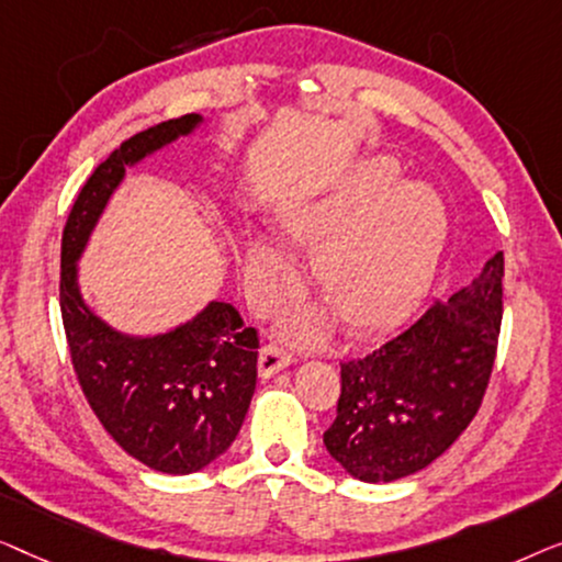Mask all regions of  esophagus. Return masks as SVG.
I'll return each mask as SVG.
<instances>
[{
    "mask_svg": "<svg viewBox=\"0 0 562 562\" xmlns=\"http://www.w3.org/2000/svg\"><path fill=\"white\" fill-rule=\"evenodd\" d=\"M290 363H292V357L284 349H280V346H265V349L259 351V363H257L259 376L270 379L278 374V371L288 369Z\"/></svg>",
    "mask_w": 562,
    "mask_h": 562,
    "instance_id": "1",
    "label": "esophagus"
}]
</instances>
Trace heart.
<instances>
[{
    "label": "heart",
    "mask_w": 562,
    "mask_h": 562,
    "mask_svg": "<svg viewBox=\"0 0 562 562\" xmlns=\"http://www.w3.org/2000/svg\"><path fill=\"white\" fill-rule=\"evenodd\" d=\"M397 178V162L369 157L326 193L280 213V232L297 247L315 249V288L357 334L397 326L423 303L446 244V205L438 193ZM247 265L265 303L292 278L290 255L270 236L251 239ZM288 330L300 341H313L323 323L313 313H297Z\"/></svg>",
    "instance_id": "b5f03b06"
}]
</instances>
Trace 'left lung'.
Returning <instances> with one entry per match:
<instances>
[{"mask_svg":"<svg viewBox=\"0 0 562 562\" xmlns=\"http://www.w3.org/2000/svg\"><path fill=\"white\" fill-rule=\"evenodd\" d=\"M504 255L446 303L363 359L341 363V397L326 450L367 484L413 476L469 428L492 376L502 328Z\"/></svg>","mask_w":562,"mask_h":562,"instance_id":"1","label":"left lung"}]
</instances>
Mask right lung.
<instances>
[{
	"label": "right lung",
	"instance_id": "add662e5",
	"mask_svg": "<svg viewBox=\"0 0 562 562\" xmlns=\"http://www.w3.org/2000/svg\"><path fill=\"white\" fill-rule=\"evenodd\" d=\"M203 124L186 114L122 142L86 180L60 247L63 328L86 400L126 453L170 476L205 469L239 436L257 386V330L232 303L209 300L162 334H126L86 303L78 262L126 170Z\"/></svg>",
	"mask_w": 562,
	"mask_h": 562
}]
</instances>
